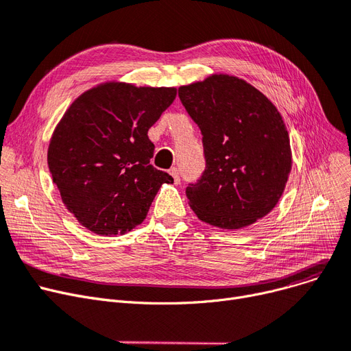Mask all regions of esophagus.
Masks as SVG:
<instances>
[{
  "mask_svg": "<svg viewBox=\"0 0 351 351\" xmlns=\"http://www.w3.org/2000/svg\"><path fill=\"white\" fill-rule=\"evenodd\" d=\"M169 173H171V176L173 178L175 184H179L180 178H179V169H178V167H172V169H169Z\"/></svg>",
  "mask_w": 351,
  "mask_h": 351,
  "instance_id": "34e87169",
  "label": "esophagus"
}]
</instances>
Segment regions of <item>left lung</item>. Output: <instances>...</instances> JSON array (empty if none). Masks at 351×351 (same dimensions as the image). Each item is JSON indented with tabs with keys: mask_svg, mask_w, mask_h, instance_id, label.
<instances>
[{
	"mask_svg": "<svg viewBox=\"0 0 351 351\" xmlns=\"http://www.w3.org/2000/svg\"><path fill=\"white\" fill-rule=\"evenodd\" d=\"M179 99L202 133L205 171L186 188L196 217L222 230L264 218L278 204L293 165L276 106L230 74L180 86Z\"/></svg>",
	"mask_w": 351,
	"mask_h": 351,
	"instance_id": "left-lung-1",
	"label": "left lung"
}]
</instances>
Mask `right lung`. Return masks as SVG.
<instances>
[{
	"label": "right lung",
	"mask_w": 351,
	"mask_h": 351,
	"mask_svg": "<svg viewBox=\"0 0 351 351\" xmlns=\"http://www.w3.org/2000/svg\"><path fill=\"white\" fill-rule=\"evenodd\" d=\"M175 97V87L108 82L84 91L58 121L49 169L63 204L88 231H132L160 186L173 182L150 165L155 145L147 130Z\"/></svg>",
	"instance_id": "1"
}]
</instances>
